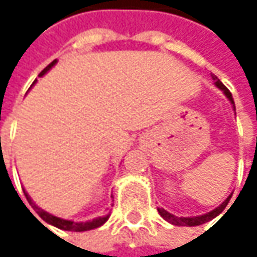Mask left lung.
I'll list each match as a JSON object with an SVG mask.
<instances>
[{"mask_svg": "<svg viewBox=\"0 0 257 257\" xmlns=\"http://www.w3.org/2000/svg\"><path fill=\"white\" fill-rule=\"evenodd\" d=\"M213 80H216V86L220 89V90H223V93H225V96L231 101L232 107H233V110H235V104H233V98H232V93L229 92V89L219 80V78L216 77V76H211ZM232 198V193L217 207V208H214L213 211H210V213H205V214H201V216H193V217H177V216H174V214H171V213H168L167 210H164V208H158V211H159V214L162 216V219H165L167 222H170L171 225H176V226H199V225H202V223H205V222H210V220H213L214 217H217L225 208H226V205H228V202H229V199Z\"/></svg>", "mask_w": 257, "mask_h": 257, "instance_id": "8db88e82", "label": "left lung"}]
</instances>
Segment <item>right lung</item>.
<instances>
[{"mask_svg": "<svg viewBox=\"0 0 257 257\" xmlns=\"http://www.w3.org/2000/svg\"><path fill=\"white\" fill-rule=\"evenodd\" d=\"M58 61L55 59L52 64H49L40 74H38V77H43L55 64H56ZM37 81V80H35ZM34 81V83H35ZM24 193H25L26 199H28V202H29V205L37 211V214L46 222V223H49V225H52V226H55V228H58V229H62V231H73V232H84V231H90V229H95V228H99V226H102L107 220H108V217H110V214H107V216H102V217H96V219H92V220H87V222H73V220H65V219H61V217H56V216H53V214H50V213H47V211H44L43 208H40L32 199H31V196L26 193L25 190H24Z\"/></svg>", "mask_w": 257, "mask_h": 257, "instance_id": "obj_1", "label": "right lung"}]
</instances>
